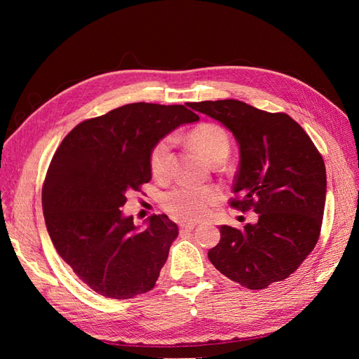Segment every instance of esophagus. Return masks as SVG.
I'll list each match as a JSON object with an SVG mask.
<instances>
[{
    "instance_id": "1",
    "label": "esophagus",
    "mask_w": 359,
    "mask_h": 359,
    "mask_svg": "<svg viewBox=\"0 0 359 359\" xmlns=\"http://www.w3.org/2000/svg\"><path fill=\"white\" fill-rule=\"evenodd\" d=\"M179 226H180V233H188V231H193L194 230L196 224H193V222H184V224H180Z\"/></svg>"
}]
</instances>
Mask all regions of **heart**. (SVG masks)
Masks as SVG:
<instances>
[{
    "instance_id": "obj_1",
    "label": "heart",
    "mask_w": 359,
    "mask_h": 359,
    "mask_svg": "<svg viewBox=\"0 0 359 359\" xmlns=\"http://www.w3.org/2000/svg\"><path fill=\"white\" fill-rule=\"evenodd\" d=\"M188 140L210 163L217 158H226L230 152L228 134L215 123L197 125L189 131ZM171 144V137H162L149 151V170L157 179L166 175ZM220 199L222 193L216 187H177L165 193L160 203L168 215L179 222H194L207 217Z\"/></svg>"
}]
</instances>
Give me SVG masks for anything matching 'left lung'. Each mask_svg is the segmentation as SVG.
<instances>
[{
    "label": "left lung",
    "mask_w": 359,
    "mask_h": 359,
    "mask_svg": "<svg viewBox=\"0 0 359 359\" xmlns=\"http://www.w3.org/2000/svg\"><path fill=\"white\" fill-rule=\"evenodd\" d=\"M230 129L241 163L230 205L253 210L242 230L222 225L208 251L216 269L248 290L288 278L315 248L325 205V165L307 133L284 112H266L239 100L189 103Z\"/></svg>",
    "instance_id": "8db88e82"
}]
</instances>
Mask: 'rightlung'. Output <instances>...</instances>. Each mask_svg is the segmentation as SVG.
Returning <instances> with one entry per match:
<instances>
[{
  "label": "right lung",
  "mask_w": 359,
  "mask_h": 359,
  "mask_svg": "<svg viewBox=\"0 0 359 359\" xmlns=\"http://www.w3.org/2000/svg\"><path fill=\"white\" fill-rule=\"evenodd\" d=\"M199 116L184 104L131 103L81 121L53 154L43 212L57 253L95 293L129 299L154 288L179 228L154 215L139 230L120 208L151 180L149 151Z\"/></svg>",
  "instance_id": "1"
}]
</instances>
